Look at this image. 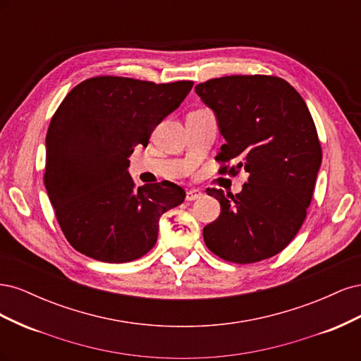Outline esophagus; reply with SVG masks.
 <instances>
[{
    "label": "esophagus",
    "mask_w": 361,
    "mask_h": 361,
    "mask_svg": "<svg viewBox=\"0 0 361 361\" xmlns=\"http://www.w3.org/2000/svg\"><path fill=\"white\" fill-rule=\"evenodd\" d=\"M200 197H203V192H202L200 190H197V188H191V190L187 191V200H188V202L197 200V199H200Z\"/></svg>",
    "instance_id": "esophagus-1"
}]
</instances>
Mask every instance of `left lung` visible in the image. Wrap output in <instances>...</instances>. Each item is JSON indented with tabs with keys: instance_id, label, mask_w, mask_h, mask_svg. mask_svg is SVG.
<instances>
[{
	"instance_id": "obj_1",
	"label": "left lung",
	"mask_w": 361,
	"mask_h": 361,
	"mask_svg": "<svg viewBox=\"0 0 361 361\" xmlns=\"http://www.w3.org/2000/svg\"><path fill=\"white\" fill-rule=\"evenodd\" d=\"M195 93L214 110L226 140L215 157L218 173H248L239 194L206 190L221 204L220 216L203 228L206 247L239 265L279 255L305 220L322 161L307 105L274 75L221 76L197 84Z\"/></svg>"
}]
</instances>
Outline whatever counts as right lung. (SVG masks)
I'll return each instance as SVG.
<instances>
[{"label":"right lung","instance_id":"obj_1","mask_svg":"<svg viewBox=\"0 0 361 361\" xmlns=\"http://www.w3.org/2000/svg\"><path fill=\"white\" fill-rule=\"evenodd\" d=\"M192 84L101 75L64 97L48 128L43 182L76 251L123 264L154 248L161 215L183 202L185 190L169 180L135 187L128 158L135 146H147Z\"/></svg>","mask_w":361,"mask_h":361}]
</instances>
